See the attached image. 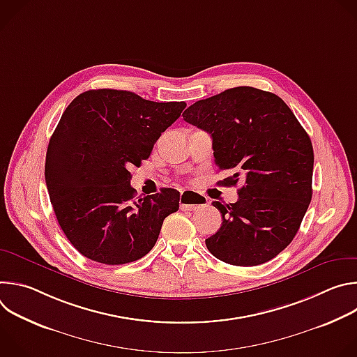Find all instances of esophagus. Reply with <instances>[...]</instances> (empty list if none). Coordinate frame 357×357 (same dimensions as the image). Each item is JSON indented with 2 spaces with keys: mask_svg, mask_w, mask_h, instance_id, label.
I'll return each instance as SVG.
<instances>
[{
  "mask_svg": "<svg viewBox=\"0 0 357 357\" xmlns=\"http://www.w3.org/2000/svg\"><path fill=\"white\" fill-rule=\"evenodd\" d=\"M179 205L182 211H197L203 206L208 205V200L195 193V192H182L181 197H179Z\"/></svg>",
  "mask_w": 357,
  "mask_h": 357,
  "instance_id": "esophagus-1",
  "label": "esophagus"
}]
</instances>
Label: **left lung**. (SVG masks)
Listing matches in <instances>:
<instances>
[{"label": "left lung", "mask_w": 357, "mask_h": 357, "mask_svg": "<svg viewBox=\"0 0 357 357\" xmlns=\"http://www.w3.org/2000/svg\"><path fill=\"white\" fill-rule=\"evenodd\" d=\"M182 116L212 135L219 171L231 174L220 185L243 183L236 203L213 202L223 222L208 250L231 266L270 261L292 241L312 199L310 135L281 97L250 86L199 100Z\"/></svg>", "instance_id": "8db88e82"}]
</instances>
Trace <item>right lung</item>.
Here are the masks:
<instances>
[{"instance_id": "add662e5", "label": "right lung", "mask_w": 357, "mask_h": 357, "mask_svg": "<svg viewBox=\"0 0 357 357\" xmlns=\"http://www.w3.org/2000/svg\"><path fill=\"white\" fill-rule=\"evenodd\" d=\"M185 107L114 89L84 91L68 106L47 145L45 181L61 229L84 257L120 266L155 245L179 192L135 199L128 168L149 157Z\"/></svg>"}]
</instances>
